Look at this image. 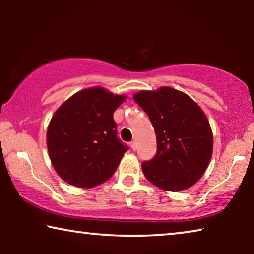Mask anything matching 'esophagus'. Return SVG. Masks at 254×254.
Instances as JSON below:
<instances>
[{"instance_id": "obj_1", "label": "esophagus", "mask_w": 254, "mask_h": 254, "mask_svg": "<svg viewBox=\"0 0 254 254\" xmlns=\"http://www.w3.org/2000/svg\"><path fill=\"white\" fill-rule=\"evenodd\" d=\"M129 144H130V148L133 149V150H136V148H137V145H136V142H135V141H131Z\"/></svg>"}]
</instances>
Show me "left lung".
Returning a JSON list of instances; mask_svg holds the SVG:
<instances>
[{
	"label": "left lung",
	"instance_id": "1",
	"mask_svg": "<svg viewBox=\"0 0 254 254\" xmlns=\"http://www.w3.org/2000/svg\"><path fill=\"white\" fill-rule=\"evenodd\" d=\"M133 98L148 114L157 138V154L142 164L145 178L169 192L192 187L213 154L206 114L190 96L170 86L138 91Z\"/></svg>",
	"mask_w": 254,
	"mask_h": 254
}]
</instances>
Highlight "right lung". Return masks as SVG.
Returning a JSON list of instances; mask_svg holds the SVG:
<instances>
[{
	"label": "right lung",
	"instance_id": "right-lung-1",
	"mask_svg": "<svg viewBox=\"0 0 254 254\" xmlns=\"http://www.w3.org/2000/svg\"><path fill=\"white\" fill-rule=\"evenodd\" d=\"M125 99L93 86L76 92L55 111L47 128V149L65 183L91 189L116 172L127 147L117 137L113 113Z\"/></svg>",
	"mask_w": 254,
	"mask_h": 254
}]
</instances>
